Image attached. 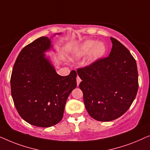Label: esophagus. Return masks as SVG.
Listing matches in <instances>:
<instances>
[{
	"label": "esophagus",
	"instance_id": "1",
	"mask_svg": "<svg viewBox=\"0 0 150 150\" xmlns=\"http://www.w3.org/2000/svg\"><path fill=\"white\" fill-rule=\"evenodd\" d=\"M76 79H77V86H79V84L80 83V82H81V79H80V77H77V78H76Z\"/></svg>",
	"mask_w": 150,
	"mask_h": 150
}]
</instances>
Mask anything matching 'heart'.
Wrapping results in <instances>:
<instances>
[{
	"label": "heart",
	"instance_id": "heart-1",
	"mask_svg": "<svg viewBox=\"0 0 150 150\" xmlns=\"http://www.w3.org/2000/svg\"><path fill=\"white\" fill-rule=\"evenodd\" d=\"M92 48H93V50H92L91 57H90L92 60H96L101 58L106 52V47L103 43H97L96 41L89 40L82 44L79 50L77 51V54L79 56H82V55L89 53Z\"/></svg>",
	"mask_w": 150,
	"mask_h": 150
}]
</instances>
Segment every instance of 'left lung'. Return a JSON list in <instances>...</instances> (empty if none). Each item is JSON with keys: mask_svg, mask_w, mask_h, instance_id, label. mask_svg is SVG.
Returning a JSON list of instances; mask_svg holds the SVG:
<instances>
[{"mask_svg": "<svg viewBox=\"0 0 150 150\" xmlns=\"http://www.w3.org/2000/svg\"><path fill=\"white\" fill-rule=\"evenodd\" d=\"M111 40L109 56L77 70L86 108L90 116L100 122L112 121L125 113L139 88L135 59L119 41Z\"/></svg>", "mask_w": 150, "mask_h": 150, "instance_id": "left-lung-1", "label": "left lung"}]
</instances>
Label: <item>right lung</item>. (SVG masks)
Instances as JSON below:
<instances>
[{"mask_svg": "<svg viewBox=\"0 0 150 150\" xmlns=\"http://www.w3.org/2000/svg\"><path fill=\"white\" fill-rule=\"evenodd\" d=\"M51 47L41 37L24 47L15 62L11 77V96L21 117L38 127H50L62 119L69 94L77 86V73L60 76L44 52Z\"/></svg>", "mask_w": 150, "mask_h": 150, "instance_id": "right-lung-1", "label": "right lung"}]
</instances>
